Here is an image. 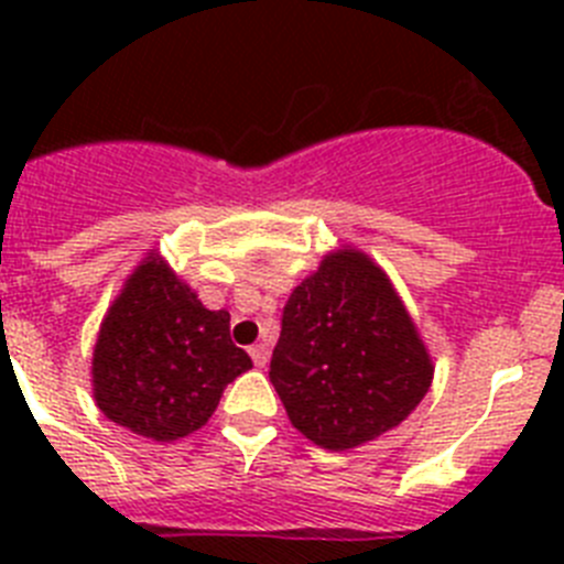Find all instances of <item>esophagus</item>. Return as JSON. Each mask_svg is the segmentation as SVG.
<instances>
[{
    "mask_svg": "<svg viewBox=\"0 0 564 564\" xmlns=\"http://www.w3.org/2000/svg\"><path fill=\"white\" fill-rule=\"evenodd\" d=\"M248 352H251L253 364H257L259 370H262V367H265V364H268V358H271V347H268L265 341L253 344V347H251V350H248Z\"/></svg>",
    "mask_w": 564,
    "mask_h": 564,
    "instance_id": "obj_1",
    "label": "esophagus"
}]
</instances>
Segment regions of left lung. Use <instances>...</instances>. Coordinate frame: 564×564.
I'll return each instance as SVG.
<instances>
[{"instance_id": "obj_1", "label": "left lung", "mask_w": 564, "mask_h": 564, "mask_svg": "<svg viewBox=\"0 0 564 564\" xmlns=\"http://www.w3.org/2000/svg\"><path fill=\"white\" fill-rule=\"evenodd\" d=\"M435 364L387 271L341 246L293 288L271 383L291 423L322 449L347 452L412 415Z\"/></svg>"}]
</instances>
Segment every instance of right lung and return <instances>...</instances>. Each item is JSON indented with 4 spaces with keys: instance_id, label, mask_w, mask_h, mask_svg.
<instances>
[{
    "instance_id": "add662e5",
    "label": "right lung",
    "mask_w": 564,
    "mask_h": 564,
    "mask_svg": "<svg viewBox=\"0 0 564 564\" xmlns=\"http://www.w3.org/2000/svg\"><path fill=\"white\" fill-rule=\"evenodd\" d=\"M228 322V311H208L166 259L149 251L109 305L93 347L98 410L158 443L206 426L223 390L253 367Z\"/></svg>"
}]
</instances>
